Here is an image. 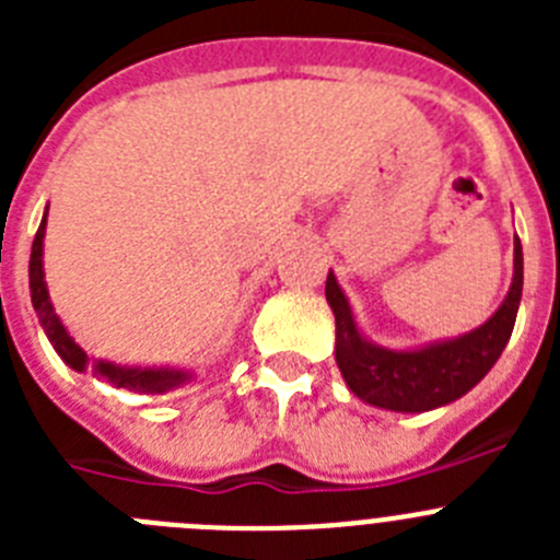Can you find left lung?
Instances as JSON below:
<instances>
[{
  "label": "left lung",
  "mask_w": 560,
  "mask_h": 560,
  "mask_svg": "<svg viewBox=\"0 0 560 560\" xmlns=\"http://www.w3.org/2000/svg\"><path fill=\"white\" fill-rule=\"evenodd\" d=\"M522 241L513 249V283L504 303L485 325L452 341L420 350L378 348L359 334L348 296L328 271L325 296L336 316V364L361 400L393 412H429L463 398L497 364L516 325L522 300Z\"/></svg>",
  "instance_id": "8db88e82"
}]
</instances>
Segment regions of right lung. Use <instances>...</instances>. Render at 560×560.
<instances>
[{
  "label": "right lung",
  "instance_id": "right-lung-1",
  "mask_svg": "<svg viewBox=\"0 0 560 560\" xmlns=\"http://www.w3.org/2000/svg\"><path fill=\"white\" fill-rule=\"evenodd\" d=\"M44 230H47V212H44L42 226H38L36 237H33V252H30V296H33V308L38 314V323H42L44 334L52 341L56 353L67 361L69 368L78 370V373H86L92 370L95 375H101L103 381L114 384V387L131 389V393H167L173 387H182L185 381L192 378V373L187 370H167V368H117L112 361H95L89 359L81 348L75 345V339L67 334V328L61 325V319L56 316V308L49 303V291L44 283Z\"/></svg>",
  "mask_w": 560,
  "mask_h": 560
}]
</instances>
